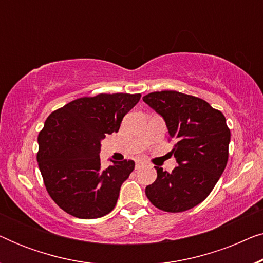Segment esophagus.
<instances>
[{
    "instance_id": "esophagus-1",
    "label": "esophagus",
    "mask_w": 263,
    "mask_h": 263,
    "mask_svg": "<svg viewBox=\"0 0 263 263\" xmlns=\"http://www.w3.org/2000/svg\"><path fill=\"white\" fill-rule=\"evenodd\" d=\"M143 165H145V161H142V160H136L135 168H140L141 166H143Z\"/></svg>"
}]
</instances>
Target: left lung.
I'll return each instance as SVG.
<instances>
[{"instance_id": "obj_1", "label": "left lung", "mask_w": 263, "mask_h": 263, "mask_svg": "<svg viewBox=\"0 0 263 263\" xmlns=\"http://www.w3.org/2000/svg\"><path fill=\"white\" fill-rule=\"evenodd\" d=\"M143 102L164 118L178 166H159L146 196L161 211L178 213L202 202L224 172L231 133L225 116L206 100L177 91L152 92Z\"/></svg>"}]
</instances>
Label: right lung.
Segmentation results:
<instances>
[{
	"label": "right lung",
	"mask_w": 263,
	"mask_h": 263,
	"mask_svg": "<svg viewBox=\"0 0 263 263\" xmlns=\"http://www.w3.org/2000/svg\"><path fill=\"white\" fill-rule=\"evenodd\" d=\"M141 95L114 93L84 97L53 111L38 135V166L57 206L80 219L109 214L122 183L134 170L133 160L100 165V141L117 133Z\"/></svg>",
	"instance_id": "obj_1"
}]
</instances>
